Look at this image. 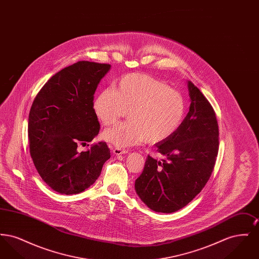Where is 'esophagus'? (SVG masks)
Listing matches in <instances>:
<instances>
[{
    "label": "esophagus",
    "mask_w": 259,
    "mask_h": 259,
    "mask_svg": "<svg viewBox=\"0 0 259 259\" xmlns=\"http://www.w3.org/2000/svg\"><path fill=\"white\" fill-rule=\"evenodd\" d=\"M112 153L115 155H122V154L127 153V150L120 148H112Z\"/></svg>",
    "instance_id": "obj_1"
}]
</instances>
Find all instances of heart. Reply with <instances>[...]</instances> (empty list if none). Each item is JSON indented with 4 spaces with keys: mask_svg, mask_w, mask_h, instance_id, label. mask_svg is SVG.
<instances>
[{
    "mask_svg": "<svg viewBox=\"0 0 259 259\" xmlns=\"http://www.w3.org/2000/svg\"><path fill=\"white\" fill-rule=\"evenodd\" d=\"M185 110L179 91L147 74H127L113 89L102 90L94 101V111L107 126L117 123L129 111L130 119L103 134L107 142L120 148L167 140L182 124Z\"/></svg>",
    "mask_w": 259,
    "mask_h": 259,
    "instance_id": "heart-1",
    "label": "heart"
}]
</instances>
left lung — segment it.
Returning <instances> with one entry per match:
<instances>
[{
    "mask_svg": "<svg viewBox=\"0 0 259 259\" xmlns=\"http://www.w3.org/2000/svg\"><path fill=\"white\" fill-rule=\"evenodd\" d=\"M189 111L179 129L155 145L165 156H148L136 180L137 194L148 208L169 213L185 207L208 183L219 152V124L209 101L187 80Z\"/></svg>",
    "mask_w": 259,
    "mask_h": 259,
    "instance_id": "left-lung-1",
    "label": "left lung"
}]
</instances>
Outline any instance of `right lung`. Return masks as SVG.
Returning <instances> with one entry per match:
<instances>
[{"label": "right lung", "mask_w": 259, "mask_h": 259, "mask_svg": "<svg viewBox=\"0 0 259 259\" xmlns=\"http://www.w3.org/2000/svg\"><path fill=\"white\" fill-rule=\"evenodd\" d=\"M111 65L79 61L54 74L40 89L28 118L30 153L42 181L54 191L72 195L98 179L111 157L105 142L87 151L78 146L100 131L93 109L94 94Z\"/></svg>", "instance_id": "1"}]
</instances>
